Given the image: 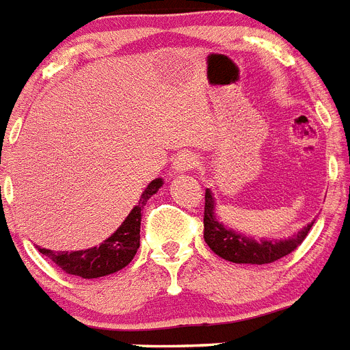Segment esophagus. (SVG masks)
I'll list each match as a JSON object with an SVG mask.
<instances>
[{
    "label": "esophagus",
    "instance_id": "esophagus-1",
    "mask_svg": "<svg viewBox=\"0 0 350 350\" xmlns=\"http://www.w3.org/2000/svg\"><path fill=\"white\" fill-rule=\"evenodd\" d=\"M199 165V158L192 153H183L178 154L174 162H172V171L174 172H188L193 171Z\"/></svg>",
    "mask_w": 350,
    "mask_h": 350
}]
</instances>
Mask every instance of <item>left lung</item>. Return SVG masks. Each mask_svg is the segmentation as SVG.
<instances>
[{
    "instance_id": "8db88e82",
    "label": "left lung",
    "mask_w": 350,
    "mask_h": 350,
    "mask_svg": "<svg viewBox=\"0 0 350 350\" xmlns=\"http://www.w3.org/2000/svg\"><path fill=\"white\" fill-rule=\"evenodd\" d=\"M204 241L221 259L238 264H269L282 259L291 252L296 250L308 236L314 221L303 227L301 230L288 239H257L239 234L226 227L217 220L215 215V197L211 190L206 188L204 197Z\"/></svg>"
}]
</instances>
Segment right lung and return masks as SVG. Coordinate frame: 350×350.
Returning <instances> with one entry per match:
<instances>
[{"instance_id": "right-lung-1", "label": "right lung", "mask_w": 350, "mask_h": 350, "mask_svg": "<svg viewBox=\"0 0 350 350\" xmlns=\"http://www.w3.org/2000/svg\"><path fill=\"white\" fill-rule=\"evenodd\" d=\"M162 185V178L153 179L142 192L139 204L129 213L120 229L109 236L100 247L77 252H53L47 248H38V250L53 260L62 271L81 278H100L120 271L124 266H129L133 255L137 254L141 245V211L150 197L157 193Z\"/></svg>"}]
</instances>
